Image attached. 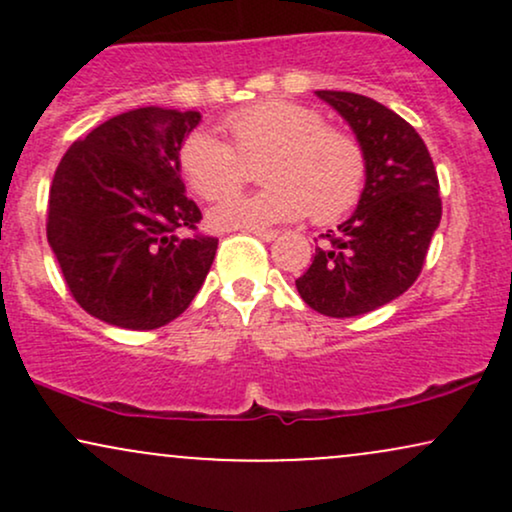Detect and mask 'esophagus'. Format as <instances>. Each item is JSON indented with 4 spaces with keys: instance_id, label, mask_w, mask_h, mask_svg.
I'll list each match as a JSON object with an SVG mask.
<instances>
[{
    "instance_id": "34e87169",
    "label": "esophagus",
    "mask_w": 512,
    "mask_h": 512,
    "mask_svg": "<svg viewBox=\"0 0 512 512\" xmlns=\"http://www.w3.org/2000/svg\"><path fill=\"white\" fill-rule=\"evenodd\" d=\"M252 236H257L260 240H264V243H272V240L276 238V231H264V228H252Z\"/></svg>"
}]
</instances>
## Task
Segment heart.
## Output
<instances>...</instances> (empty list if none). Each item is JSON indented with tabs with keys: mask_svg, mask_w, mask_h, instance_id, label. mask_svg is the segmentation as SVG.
Wrapping results in <instances>:
<instances>
[{
	"mask_svg": "<svg viewBox=\"0 0 512 512\" xmlns=\"http://www.w3.org/2000/svg\"><path fill=\"white\" fill-rule=\"evenodd\" d=\"M233 144L197 129L180 149V168L202 199H223L250 178V166L267 158V190L233 197L209 211V223L228 228H264L313 216L330 223L358 202L366 180L361 144L344 129L325 125L308 105L269 98L228 115Z\"/></svg>",
	"mask_w": 512,
	"mask_h": 512,
	"instance_id": "heart-1",
	"label": "heart"
}]
</instances>
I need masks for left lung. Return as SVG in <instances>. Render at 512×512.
Masks as SVG:
<instances>
[{"mask_svg": "<svg viewBox=\"0 0 512 512\" xmlns=\"http://www.w3.org/2000/svg\"><path fill=\"white\" fill-rule=\"evenodd\" d=\"M354 132L366 185L349 219L327 231L296 279L310 308L330 317L366 315L416 281L440 214L438 175L424 139L383 103L349 91H315Z\"/></svg>", "mask_w": 512, "mask_h": 512, "instance_id": "8db88e82", "label": "left lung"}]
</instances>
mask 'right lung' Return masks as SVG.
I'll return each mask as SVG.
<instances>
[{"instance_id":"add662e5","label":"right lung","mask_w":512,"mask_h":512,"mask_svg":"<svg viewBox=\"0 0 512 512\" xmlns=\"http://www.w3.org/2000/svg\"><path fill=\"white\" fill-rule=\"evenodd\" d=\"M199 122L197 110H127L62 156L48 243L88 315L122 330H156L202 289L219 240L180 233L202 219L180 178V149Z\"/></svg>"}]
</instances>
